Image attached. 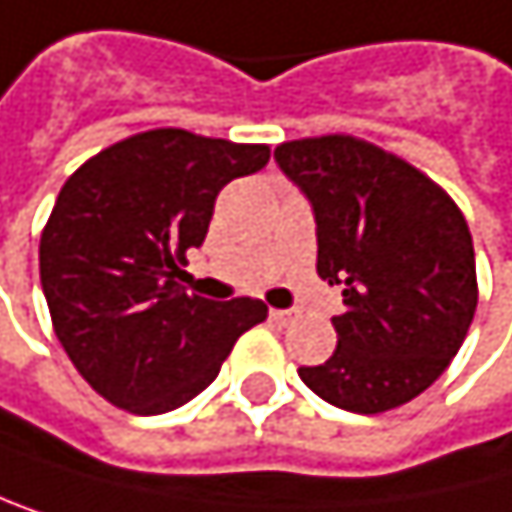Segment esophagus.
I'll return each mask as SVG.
<instances>
[{"label":"esophagus","instance_id":"esophagus-1","mask_svg":"<svg viewBox=\"0 0 512 512\" xmlns=\"http://www.w3.org/2000/svg\"><path fill=\"white\" fill-rule=\"evenodd\" d=\"M270 319L285 325V322H291V310H270Z\"/></svg>","mask_w":512,"mask_h":512}]
</instances>
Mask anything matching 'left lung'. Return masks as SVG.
<instances>
[{
	"instance_id": "1",
	"label": "left lung",
	"mask_w": 512,
	"mask_h": 512,
	"mask_svg": "<svg viewBox=\"0 0 512 512\" xmlns=\"http://www.w3.org/2000/svg\"><path fill=\"white\" fill-rule=\"evenodd\" d=\"M316 221V273L344 285L338 350L298 368L356 415L405 405L461 350L476 313V254L461 208L427 174L356 137L288 141L273 153Z\"/></svg>"
}]
</instances>
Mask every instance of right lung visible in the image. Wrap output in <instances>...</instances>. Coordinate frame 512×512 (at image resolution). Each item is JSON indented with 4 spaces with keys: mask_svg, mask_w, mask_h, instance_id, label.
<instances>
[{
    "mask_svg": "<svg viewBox=\"0 0 512 512\" xmlns=\"http://www.w3.org/2000/svg\"><path fill=\"white\" fill-rule=\"evenodd\" d=\"M267 162L261 144L156 128L64 184L39 242L42 291L70 362L113 405L181 408L218 378L239 334L267 319L254 298L218 304L174 282L205 242L218 193Z\"/></svg>",
    "mask_w": 512,
    "mask_h": 512,
    "instance_id": "obj_1",
    "label": "right lung"
}]
</instances>
